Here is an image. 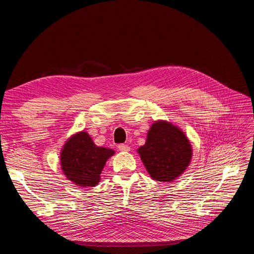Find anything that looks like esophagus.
I'll return each instance as SVG.
<instances>
[{"mask_svg":"<svg viewBox=\"0 0 254 254\" xmlns=\"http://www.w3.org/2000/svg\"><path fill=\"white\" fill-rule=\"evenodd\" d=\"M118 148H119V150H121V151H129V150H130L129 145H127V144H120V145L118 146Z\"/></svg>","mask_w":254,"mask_h":254,"instance_id":"obj_1","label":"esophagus"}]
</instances>
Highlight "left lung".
<instances>
[{"mask_svg": "<svg viewBox=\"0 0 254 254\" xmlns=\"http://www.w3.org/2000/svg\"><path fill=\"white\" fill-rule=\"evenodd\" d=\"M153 180L173 182L181 176L191 160L193 149L182 130L166 121H156L147 139L136 150Z\"/></svg>", "mask_w": 254, "mask_h": 254, "instance_id": "8db88e82", "label": "left lung"}]
</instances>
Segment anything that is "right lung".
I'll return each mask as SVG.
<instances>
[{
    "instance_id": "obj_1",
    "label": "right lung",
    "mask_w": 254,
    "mask_h": 254,
    "mask_svg": "<svg viewBox=\"0 0 254 254\" xmlns=\"http://www.w3.org/2000/svg\"><path fill=\"white\" fill-rule=\"evenodd\" d=\"M114 150L96 146L87 131L67 139L60 152V165L66 178L78 187H95L107 160Z\"/></svg>"
}]
</instances>
